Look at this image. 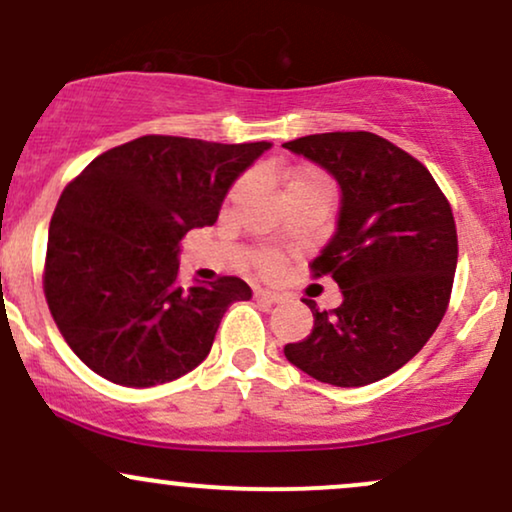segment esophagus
<instances>
[{
  "instance_id": "esophagus-1",
  "label": "esophagus",
  "mask_w": 512,
  "mask_h": 512,
  "mask_svg": "<svg viewBox=\"0 0 512 512\" xmlns=\"http://www.w3.org/2000/svg\"><path fill=\"white\" fill-rule=\"evenodd\" d=\"M256 297L263 299V302H270V304L282 302V294H280V292H275V290H261V287H258V290H256Z\"/></svg>"
}]
</instances>
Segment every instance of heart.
Segmentation results:
<instances>
[{"mask_svg":"<svg viewBox=\"0 0 512 512\" xmlns=\"http://www.w3.org/2000/svg\"><path fill=\"white\" fill-rule=\"evenodd\" d=\"M302 184H323V186H328L326 177H323V174L316 172V170H299V172H294L290 186H302ZM242 186H244V182H239L237 189H234V191H239V189H242ZM290 186H287V189H290ZM263 266H266V270H275V266H278V261H275L273 256H268L266 261H263Z\"/></svg>","mask_w":512,"mask_h":512,"instance_id":"heart-1","label":"heart"}]
</instances>
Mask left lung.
I'll list each match as a JSON object with an SVG mask.
<instances>
[{
	"label": "left lung",
	"mask_w": 512,
	"mask_h": 512,
	"mask_svg": "<svg viewBox=\"0 0 512 512\" xmlns=\"http://www.w3.org/2000/svg\"><path fill=\"white\" fill-rule=\"evenodd\" d=\"M340 186L338 225L314 258L316 278L338 282L342 304L314 314L290 364L321 383L359 388L405 366L448 309L458 266L450 203L419 160L369 131H333L285 143Z\"/></svg>",
	"instance_id": "1"
}]
</instances>
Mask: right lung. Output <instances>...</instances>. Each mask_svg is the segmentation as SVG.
Returning <instances> with one entry per match:
<instances>
[{
  "mask_svg": "<svg viewBox=\"0 0 512 512\" xmlns=\"http://www.w3.org/2000/svg\"><path fill=\"white\" fill-rule=\"evenodd\" d=\"M268 141L141 136L102 153L64 189L47 237L45 299L88 369L126 388L189 374L213 347L239 278L179 282L184 234L213 225Z\"/></svg>",
  "mask_w": 512,
  "mask_h": 512,
  "instance_id": "obj_1",
  "label": "right lung"
}]
</instances>
